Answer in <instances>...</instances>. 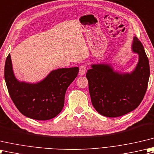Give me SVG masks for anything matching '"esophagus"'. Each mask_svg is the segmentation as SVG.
<instances>
[{
    "label": "esophagus",
    "mask_w": 154,
    "mask_h": 154,
    "mask_svg": "<svg viewBox=\"0 0 154 154\" xmlns=\"http://www.w3.org/2000/svg\"><path fill=\"white\" fill-rule=\"evenodd\" d=\"M86 72V66L85 64H82L80 66V70L79 73L80 75H84L85 74Z\"/></svg>",
    "instance_id": "34e87169"
}]
</instances>
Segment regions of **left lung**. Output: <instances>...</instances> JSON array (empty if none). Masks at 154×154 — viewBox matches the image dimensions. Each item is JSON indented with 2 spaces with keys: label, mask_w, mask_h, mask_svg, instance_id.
<instances>
[{
  "label": "left lung",
  "mask_w": 154,
  "mask_h": 154,
  "mask_svg": "<svg viewBox=\"0 0 154 154\" xmlns=\"http://www.w3.org/2000/svg\"><path fill=\"white\" fill-rule=\"evenodd\" d=\"M132 51L139 62L131 74H119L107 64H93L87 71L91 101L99 114L122 116L138 107L148 85L149 64L142 44L134 38Z\"/></svg>",
  "instance_id": "left-lung-1"
}]
</instances>
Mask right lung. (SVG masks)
Masks as SVG:
<instances>
[{
    "instance_id": "obj_1",
    "label": "right lung",
    "mask_w": 154,
    "mask_h": 154,
    "mask_svg": "<svg viewBox=\"0 0 154 154\" xmlns=\"http://www.w3.org/2000/svg\"><path fill=\"white\" fill-rule=\"evenodd\" d=\"M78 72V67L59 68L38 83L20 82L14 76L9 54L5 62V79L9 95L20 113L34 120H48L62 111L66 92Z\"/></svg>"
}]
</instances>
